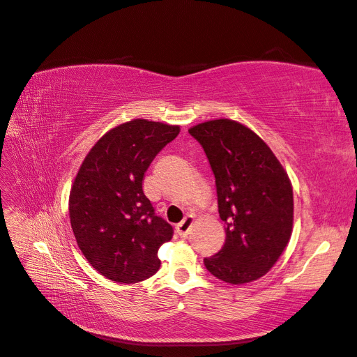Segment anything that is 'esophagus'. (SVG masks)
Masks as SVG:
<instances>
[{"label":"esophagus","mask_w":357,"mask_h":357,"mask_svg":"<svg viewBox=\"0 0 357 357\" xmlns=\"http://www.w3.org/2000/svg\"><path fill=\"white\" fill-rule=\"evenodd\" d=\"M193 225V218L192 215H188V218L183 219V222H180L177 226H176V232L180 235V236H188L190 228Z\"/></svg>","instance_id":"obj_1"}]
</instances>
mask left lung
I'll use <instances>...</instances> for the list:
<instances>
[{"mask_svg": "<svg viewBox=\"0 0 357 357\" xmlns=\"http://www.w3.org/2000/svg\"><path fill=\"white\" fill-rule=\"evenodd\" d=\"M215 180L226 241L204 265L223 282L244 284L265 275L286 248L294 225V192L274 153L252 129L229 121L189 129Z\"/></svg>", "mask_w": 357, "mask_h": 357, "instance_id": "8db88e82", "label": "left lung"}]
</instances>
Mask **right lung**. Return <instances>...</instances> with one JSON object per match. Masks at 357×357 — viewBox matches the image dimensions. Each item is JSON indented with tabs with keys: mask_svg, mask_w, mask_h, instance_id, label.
<instances>
[{
	"mask_svg": "<svg viewBox=\"0 0 357 357\" xmlns=\"http://www.w3.org/2000/svg\"><path fill=\"white\" fill-rule=\"evenodd\" d=\"M180 132L178 126L134 119L96 143L74 180L70 220L88 262L119 283H138L160 266L159 247L174 229L144 195V172Z\"/></svg>",
	"mask_w": 357,
	"mask_h": 357,
	"instance_id": "1",
	"label": "right lung"
}]
</instances>
